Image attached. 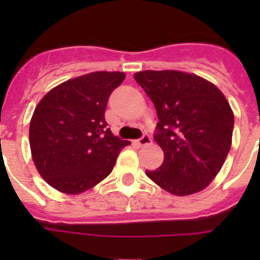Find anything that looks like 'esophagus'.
Segmentation results:
<instances>
[{"mask_svg": "<svg viewBox=\"0 0 260 260\" xmlns=\"http://www.w3.org/2000/svg\"><path fill=\"white\" fill-rule=\"evenodd\" d=\"M151 142H152V139H151L150 135L144 134L143 137H141L138 139L137 143L139 144V146H147V144H151Z\"/></svg>", "mask_w": 260, "mask_h": 260, "instance_id": "obj_1", "label": "esophagus"}]
</instances>
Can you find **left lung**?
I'll use <instances>...</instances> for the list:
<instances>
[{
  "label": "left lung",
  "instance_id": "1",
  "mask_svg": "<svg viewBox=\"0 0 260 260\" xmlns=\"http://www.w3.org/2000/svg\"><path fill=\"white\" fill-rule=\"evenodd\" d=\"M157 113L155 141L164 161L148 178L173 195L185 197L207 187L228 156L234 116L215 84L176 70L134 74Z\"/></svg>",
  "mask_w": 260,
  "mask_h": 260
}]
</instances>
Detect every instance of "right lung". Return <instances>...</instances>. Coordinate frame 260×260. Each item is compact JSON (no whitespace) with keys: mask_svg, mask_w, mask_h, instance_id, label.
Here are the masks:
<instances>
[{"mask_svg":"<svg viewBox=\"0 0 260 260\" xmlns=\"http://www.w3.org/2000/svg\"><path fill=\"white\" fill-rule=\"evenodd\" d=\"M123 79L119 71H95L66 80L41 99L29 123V147L36 169L52 187L80 194L113 171L130 142L107 127L105 108Z\"/></svg>","mask_w":260,"mask_h":260,"instance_id":"1","label":"right lung"}]
</instances>
